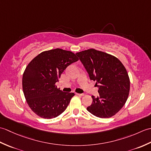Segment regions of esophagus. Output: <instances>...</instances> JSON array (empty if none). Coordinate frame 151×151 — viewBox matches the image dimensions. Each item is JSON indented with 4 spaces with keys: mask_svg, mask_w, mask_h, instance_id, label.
<instances>
[{
    "mask_svg": "<svg viewBox=\"0 0 151 151\" xmlns=\"http://www.w3.org/2000/svg\"><path fill=\"white\" fill-rule=\"evenodd\" d=\"M76 95H78V96H81V97H82V96L84 95V93H76Z\"/></svg>",
    "mask_w": 151,
    "mask_h": 151,
    "instance_id": "1",
    "label": "esophagus"
}]
</instances>
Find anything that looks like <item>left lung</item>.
I'll return each mask as SVG.
<instances>
[{
  "mask_svg": "<svg viewBox=\"0 0 151 151\" xmlns=\"http://www.w3.org/2000/svg\"><path fill=\"white\" fill-rule=\"evenodd\" d=\"M76 55L99 88V96H92V104L87 110L100 118L114 116L123 108L129 95L130 79L123 64L116 57L94 49Z\"/></svg>",
  "mask_w": 151,
  "mask_h": 151,
  "instance_id": "left-lung-1",
  "label": "left lung"
}]
</instances>
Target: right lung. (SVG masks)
I'll return each instance as SVG.
<instances>
[{"instance_id": "add662e5", "label": "right lung", "mask_w": 151, "mask_h": 151, "mask_svg": "<svg viewBox=\"0 0 151 151\" xmlns=\"http://www.w3.org/2000/svg\"><path fill=\"white\" fill-rule=\"evenodd\" d=\"M78 58L61 49L41 52L28 64L22 75V90L28 105L44 119L56 117L65 110L74 93L63 92L55 85L67 66Z\"/></svg>"}]
</instances>
